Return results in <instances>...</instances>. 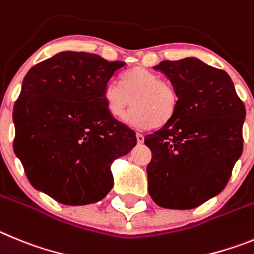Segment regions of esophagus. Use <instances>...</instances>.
<instances>
[{
	"mask_svg": "<svg viewBox=\"0 0 254 254\" xmlns=\"http://www.w3.org/2000/svg\"><path fill=\"white\" fill-rule=\"evenodd\" d=\"M136 141H138V144H143L144 143V135H143V134H140V132H136Z\"/></svg>",
	"mask_w": 254,
	"mask_h": 254,
	"instance_id": "34e87169",
	"label": "esophagus"
}]
</instances>
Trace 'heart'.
<instances>
[{
    "mask_svg": "<svg viewBox=\"0 0 254 254\" xmlns=\"http://www.w3.org/2000/svg\"><path fill=\"white\" fill-rule=\"evenodd\" d=\"M104 101L111 116H124L130 105L134 106L125 118L136 129L163 127L177 113L178 95L170 82L143 67H135L120 77V84L109 82L104 88Z\"/></svg>",
    "mask_w": 254,
    "mask_h": 254,
    "instance_id": "b5f03b06",
    "label": "heart"
}]
</instances>
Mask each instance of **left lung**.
Returning a JSON list of instances; mask_svg holds the SVG:
<instances>
[{
    "instance_id": "1",
    "label": "left lung",
    "mask_w": 254,
    "mask_h": 254,
    "mask_svg": "<svg viewBox=\"0 0 254 254\" xmlns=\"http://www.w3.org/2000/svg\"><path fill=\"white\" fill-rule=\"evenodd\" d=\"M153 69L170 79L178 105L172 122L144 139L152 152L148 191L161 207L193 209L227 186L243 152L246 107L229 74L195 57Z\"/></svg>"
}]
</instances>
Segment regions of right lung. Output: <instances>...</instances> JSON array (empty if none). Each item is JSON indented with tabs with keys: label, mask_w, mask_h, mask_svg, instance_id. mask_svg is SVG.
I'll list each match as a JSON object with an SVG mask.
<instances>
[{
	"label": "right lung",
	"mask_w": 254,
	"mask_h": 254,
	"mask_svg": "<svg viewBox=\"0 0 254 254\" xmlns=\"http://www.w3.org/2000/svg\"><path fill=\"white\" fill-rule=\"evenodd\" d=\"M124 67L97 54L61 52L22 81L13 152L30 184L61 204L102 200L114 186L111 163L135 147V132L109 114L102 96Z\"/></svg>",
	"instance_id": "1"
}]
</instances>
